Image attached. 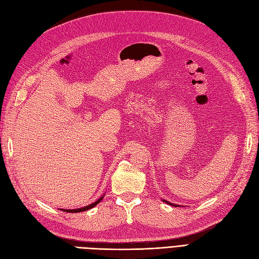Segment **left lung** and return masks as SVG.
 I'll return each mask as SVG.
<instances>
[{
  "mask_svg": "<svg viewBox=\"0 0 259 259\" xmlns=\"http://www.w3.org/2000/svg\"><path fill=\"white\" fill-rule=\"evenodd\" d=\"M164 202H166V203H168V204H170V206H175V207H180L179 204H175V203H172V202H169V201H167V200H165V199H162Z\"/></svg>",
  "mask_w": 259,
  "mask_h": 259,
  "instance_id": "obj_1",
  "label": "left lung"
}]
</instances>
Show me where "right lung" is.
<instances>
[{"instance_id":"obj_1","label":"right lung","mask_w":259,"mask_h":259,"mask_svg":"<svg viewBox=\"0 0 259 259\" xmlns=\"http://www.w3.org/2000/svg\"><path fill=\"white\" fill-rule=\"evenodd\" d=\"M104 196L105 195H103L102 197H100L99 199H97L96 201H94V202H92L91 204H89V206H85V207H83V208H78V209H60V210H62V211H64V212H69V213H78V212H82V211H87V210H89V209H92L93 207H95L97 203H100L101 201H102V199L104 198Z\"/></svg>"}]
</instances>
